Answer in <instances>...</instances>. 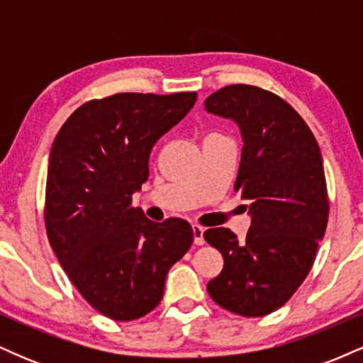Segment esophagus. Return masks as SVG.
<instances>
[{
  "instance_id": "esophagus-1",
  "label": "esophagus",
  "mask_w": 363,
  "mask_h": 363,
  "mask_svg": "<svg viewBox=\"0 0 363 363\" xmlns=\"http://www.w3.org/2000/svg\"><path fill=\"white\" fill-rule=\"evenodd\" d=\"M205 228L201 227V225H193V235H194V244L196 245H203L205 244Z\"/></svg>"
}]
</instances>
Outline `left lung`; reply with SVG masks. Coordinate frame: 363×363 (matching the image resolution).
Instances as JSON below:
<instances>
[{
  "label": "left lung",
  "instance_id": "1",
  "mask_svg": "<svg viewBox=\"0 0 363 363\" xmlns=\"http://www.w3.org/2000/svg\"><path fill=\"white\" fill-rule=\"evenodd\" d=\"M205 111L239 126L244 147L234 187L251 216L244 242L223 227L203 234L223 256L222 273L206 289L223 309L259 318L302 285L326 232L323 157L306 121L268 90L228 85L206 99Z\"/></svg>",
  "mask_w": 363,
  "mask_h": 363
}]
</instances>
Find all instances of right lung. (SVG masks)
<instances>
[{"label":"right lung","mask_w":363,"mask_h":363,"mask_svg":"<svg viewBox=\"0 0 363 363\" xmlns=\"http://www.w3.org/2000/svg\"><path fill=\"white\" fill-rule=\"evenodd\" d=\"M196 97L116 94L78 107L54 138L49 244L83 298L114 320L155 309L169 269L193 244L186 220L155 223L131 201L148 179L153 145L186 118Z\"/></svg>","instance_id":"obj_1"}]
</instances>
